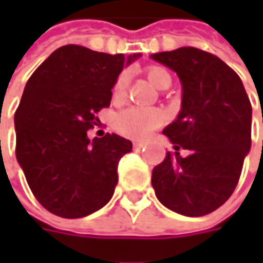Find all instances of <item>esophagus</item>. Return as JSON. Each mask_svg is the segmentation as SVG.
<instances>
[{"label": "esophagus", "instance_id": "1", "mask_svg": "<svg viewBox=\"0 0 263 263\" xmlns=\"http://www.w3.org/2000/svg\"><path fill=\"white\" fill-rule=\"evenodd\" d=\"M143 146H145V142H142V140H135L133 142V147H136V149H140Z\"/></svg>", "mask_w": 263, "mask_h": 263}]
</instances>
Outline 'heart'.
I'll return each instance as SVG.
<instances>
[{"instance_id":"1","label":"heart","mask_w":263,"mask_h":263,"mask_svg":"<svg viewBox=\"0 0 263 263\" xmlns=\"http://www.w3.org/2000/svg\"><path fill=\"white\" fill-rule=\"evenodd\" d=\"M149 82L158 89H167L171 85V76L162 67H149L146 70ZM128 85V73L121 71L117 76L112 85V98L121 101L126 95ZM164 112L158 108H145V106H130L121 111L116 118L117 130L132 139H143L149 133L164 123Z\"/></svg>"}]
</instances>
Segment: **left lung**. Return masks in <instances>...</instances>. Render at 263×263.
Here are the masks:
<instances>
[{
	"instance_id": "8db88e82",
	"label": "left lung",
	"mask_w": 263,
	"mask_h": 263,
	"mask_svg": "<svg viewBox=\"0 0 263 263\" xmlns=\"http://www.w3.org/2000/svg\"><path fill=\"white\" fill-rule=\"evenodd\" d=\"M152 58L174 70L183 87L181 111L164 135L190 155L167 154L152 171L158 200L186 217L224 205L237 186L252 145V105L238 74L217 55L183 46Z\"/></svg>"
}]
</instances>
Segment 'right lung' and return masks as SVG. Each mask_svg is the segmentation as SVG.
<instances>
[{
    "label": "right lung",
    "mask_w": 263,
    "mask_h": 263,
    "mask_svg": "<svg viewBox=\"0 0 263 263\" xmlns=\"http://www.w3.org/2000/svg\"><path fill=\"white\" fill-rule=\"evenodd\" d=\"M137 57L64 45L27 80L14 114L15 158L36 200L51 214L86 217L114 195L118 161L132 142L116 133L89 140L87 130L109 106L123 67Z\"/></svg>",
    "instance_id": "1"
}]
</instances>
